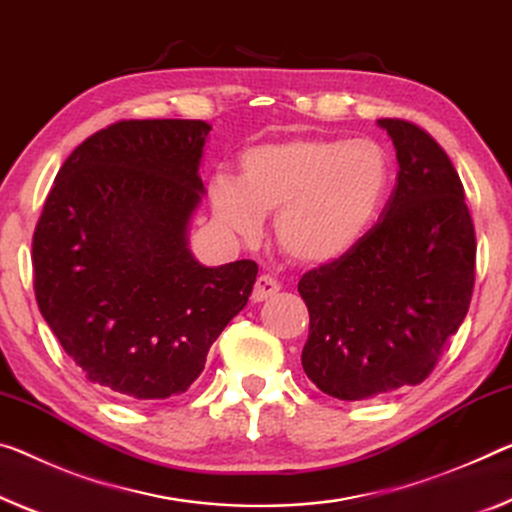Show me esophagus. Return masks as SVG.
Wrapping results in <instances>:
<instances>
[{
  "mask_svg": "<svg viewBox=\"0 0 512 512\" xmlns=\"http://www.w3.org/2000/svg\"><path fill=\"white\" fill-rule=\"evenodd\" d=\"M281 290V283L270 277V274H261V277L256 279L254 283V293H251V300L254 302H265L270 300V297H274Z\"/></svg>",
  "mask_w": 512,
  "mask_h": 512,
  "instance_id": "obj_1",
  "label": "esophagus"
}]
</instances>
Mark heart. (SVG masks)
Masks as SVG:
<instances>
[{
    "instance_id": "obj_1",
    "label": "heart",
    "mask_w": 512,
    "mask_h": 512,
    "mask_svg": "<svg viewBox=\"0 0 512 512\" xmlns=\"http://www.w3.org/2000/svg\"><path fill=\"white\" fill-rule=\"evenodd\" d=\"M389 155L371 139L295 137L247 148L240 176L217 174L208 196L226 233L256 240L265 215L290 261L338 263L355 249L389 190Z\"/></svg>"
}]
</instances>
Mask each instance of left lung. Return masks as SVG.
I'll use <instances>...</instances> for the list:
<instances>
[{"label": "left lung", "mask_w": 512, "mask_h": 512, "mask_svg": "<svg viewBox=\"0 0 512 512\" xmlns=\"http://www.w3.org/2000/svg\"><path fill=\"white\" fill-rule=\"evenodd\" d=\"M398 178L382 219L338 263L300 279L304 373L327 396L366 400L419 384L467 316L476 235L458 171L421 128L377 121Z\"/></svg>", "instance_id": "obj_1"}]
</instances>
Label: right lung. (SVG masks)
Returning <instances> with one entry per match:
<instances>
[{
  "instance_id": "1",
  "label": "right lung",
  "mask_w": 512,
  "mask_h": 512,
  "mask_svg": "<svg viewBox=\"0 0 512 512\" xmlns=\"http://www.w3.org/2000/svg\"><path fill=\"white\" fill-rule=\"evenodd\" d=\"M206 121H121L70 153L34 233L36 302L66 355L125 400L180 396L245 309L258 265L199 263Z\"/></svg>"
}]
</instances>
